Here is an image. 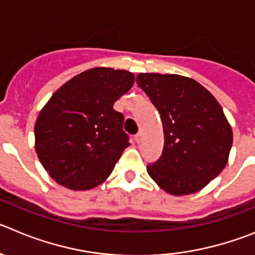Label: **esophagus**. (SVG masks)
Listing matches in <instances>:
<instances>
[{"label":"esophagus","mask_w":255,"mask_h":255,"mask_svg":"<svg viewBox=\"0 0 255 255\" xmlns=\"http://www.w3.org/2000/svg\"><path fill=\"white\" fill-rule=\"evenodd\" d=\"M141 140H143V134L141 132H137L136 135H135V141H136L137 144L141 143Z\"/></svg>","instance_id":"esophagus-1"}]
</instances>
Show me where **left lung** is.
<instances>
[{
    "instance_id": "8db88e82",
    "label": "left lung",
    "mask_w": 255,
    "mask_h": 255,
    "mask_svg": "<svg viewBox=\"0 0 255 255\" xmlns=\"http://www.w3.org/2000/svg\"><path fill=\"white\" fill-rule=\"evenodd\" d=\"M137 86L159 111L162 155L149 176L174 196L195 193L225 168L233 131L220 104L195 79L178 74L140 73Z\"/></svg>"
}]
</instances>
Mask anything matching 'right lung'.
<instances>
[{"mask_svg": "<svg viewBox=\"0 0 255 255\" xmlns=\"http://www.w3.org/2000/svg\"><path fill=\"white\" fill-rule=\"evenodd\" d=\"M134 85L123 69L92 68L53 93L35 123V150L49 176L73 191L91 190L114 170L129 143L114 104Z\"/></svg>", "mask_w": 255, "mask_h": 255, "instance_id": "right-lung-1", "label": "right lung"}]
</instances>
